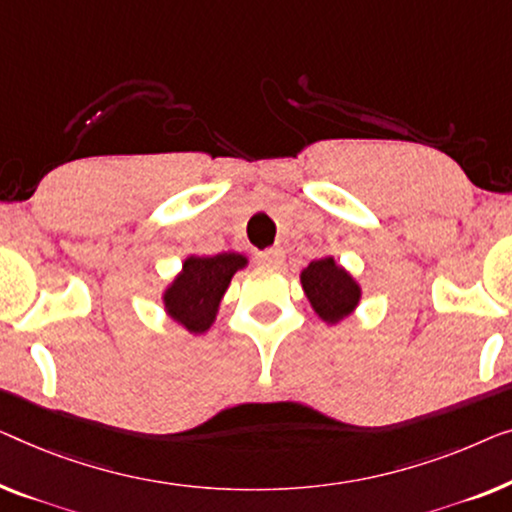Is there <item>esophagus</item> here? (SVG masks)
<instances>
[{
    "label": "esophagus",
    "instance_id": "1",
    "mask_svg": "<svg viewBox=\"0 0 512 512\" xmlns=\"http://www.w3.org/2000/svg\"><path fill=\"white\" fill-rule=\"evenodd\" d=\"M258 261L263 265H270V268H279L281 263H284V249L281 247H270L258 254Z\"/></svg>",
    "mask_w": 512,
    "mask_h": 512
}]
</instances>
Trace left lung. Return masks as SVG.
Returning a JSON list of instances; mask_svg holds the SVG:
<instances>
[{
	"mask_svg": "<svg viewBox=\"0 0 512 512\" xmlns=\"http://www.w3.org/2000/svg\"><path fill=\"white\" fill-rule=\"evenodd\" d=\"M300 284L316 316L328 325H335L353 314L360 302V284L332 256L311 261L300 272Z\"/></svg>",
	"mask_w": 512,
	"mask_h": 512,
	"instance_id": "8db88e82",
	"label": "left lung"
}]
</instances>
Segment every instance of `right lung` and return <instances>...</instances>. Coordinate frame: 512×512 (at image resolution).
<instances>
[{
  "label": "right lung",
  "instance_id": "right-lung-1",
  "mask_svg": "<svg viewBox=\"0 0 512 512\" xmlns=\"http://www.w3.org/2000/svg\"><path fill=\"white\" fill-rule=\"evenodd\" d=\"M247 268V256L224 251L217 256H189L182 272L164 291L166 314L187 328L191 335H203L212 328L233 274Z\"/></svg>",
  "mask_w": 512,
  "mask_h": 512
}]
</instances>
